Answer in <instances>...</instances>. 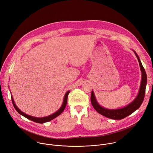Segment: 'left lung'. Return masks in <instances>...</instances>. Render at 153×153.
<instances>
[{"mask_svg": "<svg viewBox=\"0 0 153 153\" xmlns=\"http://www.w3.org/2000/svg\"><path fill=\"white\" fill-rule=\"evenodd\" d=\"M133 52L135 53V56H136V57L137 58V59L139 62L140 71L142 72V79H141V83H140V86L139 93L137 97H135V98L132 101V102H131L129 105H128L127 106L122 108L115 109H108L100 105V104L98 103V101L96 100L94 91H92L91 101L94 108L99 114L109 118H111V119L121 120L126 117L127 116L131 115L132 113H133L134 111H135L140 108L145 97L146 86L147 83L146 74L138 55L134 50H133Z\"/></svg>", "mask_w": 153, "mask_h": 153, "instance_id": "obj_1", "label": "left lung"}]
</instances>
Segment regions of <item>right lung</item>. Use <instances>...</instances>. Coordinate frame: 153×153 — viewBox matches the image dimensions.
Masks as SVG:
<instances>
[{"mask_svg": "<svg viewBox=\"0 0 153 153\" xmlns=\"http://www.w3.org/2000/svg\"><path fill=\"white\" fill-rule=\"evenodd\" d=\"M70 93V91H67L65 95H64V100H63V102H62V104L61 106V108L56 111L55 112V113L51 114L48 116H47V117H33V116H31V115H29L24 112H23L22 111H21L18 108V106H16V105L15 104V102L13 100V96L11 95V100H12V103H13V105L15 108V109L17 111V112H18L19 114H20L21 115H22V116L25 117V118H28V119L31 120V121H33L35 122L36 123H45V122H48L49 121H51L52 120L54 119L55 118H56V117H58V115H59L64 110L65 106H66V105H67V97H68V95H69V94Z\"/></svg>", "mask_w": 153, "mask_h": 153, "instance_id": "add662e5", "label": "right lung"}]
</instances>
